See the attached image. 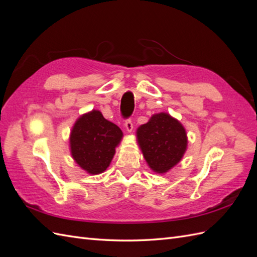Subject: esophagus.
Wrapping results in <instances>:
<instances>
[{
    "label": "esophagus",
    "mask_w": 257,
    "mask_h": 257,
    "mask_svg": "<svg viewBox=\"0 0 257 257\" xmlns=\"http://www.w3.org/2000/svg\"><path fill=\"white\" fill-rule=\"evenodd\" d=\"M124 126H125V130L127 132H132L134 128V125H133V122H132L131 119H126L125 122H124Z\"/></svg>",
    "instance_id": "1"
}]
</instances>
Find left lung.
<instances>
[{"instance_id":"obj_1","label":"left lung","mask_w":257,"mask_h":257,"mask_svg":"<svg viewBox=\"0 0 257 257\" xmlns=\"http://www.w3.org/2000/svg\"><path fill=\"white\" fill-rule=\"evenodd\" d=\"M137 139L148 165L164 174L180 162L188 138L184 127L169 114L161 112L137 130Z\"/></svg>"}]
</instances>
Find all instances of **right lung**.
Masks as SVG:
<instances>
[{"label": "right lung", "mask_w": 257, "mask_h": 257, "mask_svg": "<svg viewBox=\"0 0 257 257\" xmlns=\"http://www.w3.org/2000/svg\"><path fill=\"white\" fill-rule=\"evenodd\" d=\"M122 135L115 124L99 111L92 110L80 116L72 130L69 142L73 158L89 174L103 173L109 166Z\"/></svg>", "instance_id": "add662e5"}]
</instances>
